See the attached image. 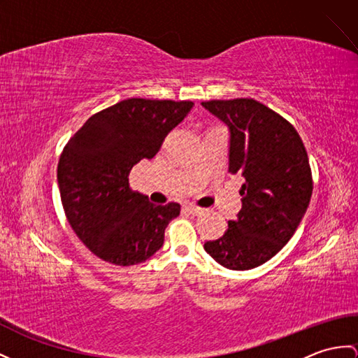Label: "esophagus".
<instances>
[{"instance_id": "34e87169", "label": "esophagus", "mask_w": 358, "mask_h": 358, "mask_svg": "<svg viewBox=\"0 0 358 358\" xmlns=\"http://www.w3.org/2000/svg\"><path fill=\"white\" fill-rule=\"evenodd\" d=\"M184 209L191 215H199V214L203 213V208H199V206H194V205H185Z\"/></svg>"}]
</instances>
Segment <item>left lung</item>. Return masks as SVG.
Returning <instances> with one entry per match:
<instances>
[{"instance_id": "8db88e82", "label": "left lung", "mask_w": 358, "mask_h": 358, "mask_svg": "<svg viewBox=\"0 0 358 358\" xmlns=\"http://www.w3.org/2000/svg\"><path fill=\"white\" fill-rule=\"evenodd\" d=\"M202 106L229 129L231 174H241V209L205 250L220 266L249 270L289 241L313 194L308 155L296 129L254 99L209 100Z\"/></svg>"}]
</instances>
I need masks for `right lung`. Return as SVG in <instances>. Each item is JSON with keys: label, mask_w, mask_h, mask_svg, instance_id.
I'll return each instance as SVG.
<instances>
[{"label": "right lung", "mask_w": 358, "mask_h": 358, "mask_svg": "<svg viewBox=\"0 0 358 358\" xmlns=\"http://www.w3.org/2000/svg\"><path fill=\"white\" fill-rule=\"evenodd\" d=\"M193 101L127 99L94 113L69 138L57 164L66 219L94 255L115 266L144 263L164 245L180 205H155L129 185V173L152 159Z\"/></svg>", "instance_id": "right-lung-1"}]
</instances>
